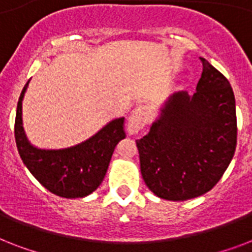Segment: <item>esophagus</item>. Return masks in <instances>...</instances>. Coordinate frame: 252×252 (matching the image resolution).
Here are the masks:
<instances>
[{
    "instance_id": "34e87169",
    "label": "esophagus",
    "mask_w": 252,
    "mask_h": 252,
    "mask_svg": "<svg viewBox=\"0 0 252 252\" xmlns=\"http://www.w3.org/2000/svg\"><path fill=\"white\" fill-rule=\"evenodd\" d=\"M152 118V111L148 106H140L133 111V114L129 118V126L128 130L129 133H136L138 130L146 126V123L149 122Z\"/></svg>"
}]
</instances>
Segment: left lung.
I'll list each match as a JSON object with an SVG mask.
<instances>
[{
    "instance_id": "1",
    "label": "left lung",
    "mask_w": 252,
    "mask_h": 252,
    "mask_svg": "<svg viewBox=\"0 0 252 252\" xmlns=\"http://www.w3.org/2000/svg\"><path fill=\"white\" fill-rule=\"evenodd\" d=\"M200 61L195 94L171 95L161 118L136 140L142 179L161 199L183 201L211 191L237 148L233 89L222 73Z\"/></svg>"
}]
</instances>
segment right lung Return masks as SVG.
I'll return each mask as SVG.
<instances>
[{
	"label": "right lung",
	"mask_w": 252,
	"mask_h": 252,
	"mask_svg": "<svg viewBox=\"0 0 252 252\" xmlns=\"http://www.w3.org/2000/svg\"><path fill=\"white\" fill-rule=\"evenodd\" d=\"M21 93L17 106L14 137L18 153L39 183L55 195L76 199L90 195L102 183L114 149L126 137L124 118L108 123L98 133L80 145L63 150H41L30 145L22 128Z\"/></svg>",
	"instance_id": "1"
}]
</instances>
